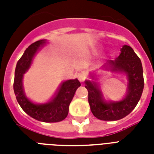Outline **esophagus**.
I'll return each instance as SVG.
<instances>
[{"label":"esophagus","mask_w":154,"mask_h":154,"mask_svg":"<svg viewBox=\"0 0 154 154\" xmlns=\"http://www.w3.org/2000/svg\"><path fill=\"white\" fill-rule=\"evenodd\" d=\"M77 78L81 82H84L85 80V72H79L78 74L77 75Z\"/></svg>","instance_id":"esophagus-1"}]
</instances>
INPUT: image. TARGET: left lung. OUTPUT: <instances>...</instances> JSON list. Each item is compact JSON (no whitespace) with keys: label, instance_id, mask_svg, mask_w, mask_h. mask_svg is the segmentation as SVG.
Masks as SVG:
<instances>
[{"label":"left lung","instance_id":"left-lung-1","mask_svg":"<svg viewBox=\"0 0 154 154\" xmlns=\"http://www.w3.org/2000/svg\"><path fill=\"white\" fill-rule=\"evenodd\" d=\"M122 53L115 60H109L113 71L125 72L129 79L126 96L118 102H107L98 85L86 81L85 88L88 90V100L94 117L102 121H117L122 119L134 110L141 98L144 89L143 69L138 56L129 45H124Z\"/></svg>","mask_w":154,"mask_h":154}]
</instances>
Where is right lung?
<instances>
[{"label":"right lung","mask_w":154,"mask_h":154,"mask_svg":"<svg viewBox=\"0 0 154 154\" xmlns=\"http://www.w3.org/2000/svg\"><path fill=\"white\" fill-rule=\"evenodd\" d=\"M45 43V40L37 41L25 49L16 66L13 89L17 102L30 117L40 122H58L67 117L70 102L77 89L81 86L78 80H68L63 82L53 99L45 104H36L30 101L25 96L23 89V74L29 68L35 53Z\"/></svg>","instance_id":"right-lung-1"}]
</instances>
